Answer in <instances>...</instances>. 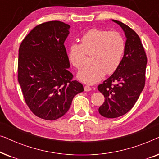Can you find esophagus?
I'll list each match as a JSON object with an SVG mask.
<instances>
[{
	"label": "esophagus",
	"mask_w": 159,
	"mask_h": 159,
	"mask_svg": "<svg viewBox=\"0 0 159 159\" xmlns=\"http://www.w3.org/2000/svg\"><path fill=\"white\" fill-rule=\"evenodd\" d=\"M84 91H86V92H89V91H90L91 90H92V88H91L90 86L85 85L84 87Z\"/></svg>",
	"instance_id": "1"
}]
</instances>
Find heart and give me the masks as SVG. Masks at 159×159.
<instances>
[{"instance_id":"b5f03b06","label":"heart","mask_w":159,"mask_h":159,"mask_svg":"<svg viewBox=\"0 0 159 159\" xmlns=\"http://www.w3.org/2000/svg\"><path fill=\"white\" fill-rule=\"evenodd\" d=\"M125 51V42L118 32L91 29L81 38V43H72L69 48V61L76 69L84 64L85 55L91 56V65L80 69L77 79L93 84L106 75H112L119 68Z\"/></svg>"}]
</instances>
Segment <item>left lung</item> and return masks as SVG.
Wrapping results in <instances>:
<instances>
[{"label": "left lung", "instance_id": "obj_1", "mask_svg": "<svg viewBox=\"0 0 159 159\" xmlns=\"http://www.w3.org/2000/svg\"><path fill=\"white\" fill-rule=\"evenodd\" d=\"M125 32V51L117 70L98 86L105 98L98 108L106 118H116L127 114L138 101L145 86L147 56L140 38L127 25L112 19Z\"/></svg>", "mask_w": 159, "mask_h": 159}]
</instances>
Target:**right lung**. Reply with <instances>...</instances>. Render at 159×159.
I'll list each match as a JSON object with an SVG mask.
<instances>
[{
  "label": "right lung",
  "instance_id": "add662e5",
  "mask_svg": "<svg viewBox=\"0 0 159 159\" xmlns=\"http://www.w3.org/2000/svg\"><path fill=\"white\" fill-rule=\"evenodd\" d=\"M70 26L59 21L40 24L25 37L19 49L18 81L25 102L35 116L56 120L84 90L72 80L64 42Z\"/></svg>",
  "mask_w": 159,
  "mask_h": 159
}]
</instances>
